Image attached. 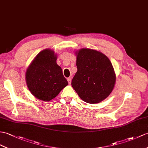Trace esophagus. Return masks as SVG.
Instances as JSON below:
<instances>
[{"instance_id":"obj_1","label":"esophagus","mask_w":148,"mask_h":148,"mask_svg":"<svg viewBox=\"0 0 148 148\" xmlns=\"http://www.w3.org/2000/svg\"><path fill=\"white\" fill-rule=\"evenodd\" d=\"M67 81H68V82H69V84H71V77L67 78Z\"/></svg>"}]
</instances>
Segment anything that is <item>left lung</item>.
Segmentation results:
<instances>
[{
    "label": "left lung",
    "instance_id": "8db88e82",
    "mask_svg": "<svg viewBox=\"0 0 148 148\" xmlns=\"http://www.w3.org/2000/svg\"><path fill=\"white\" fill-rule=\"evenodd\" d=\"M77 73L72 86L84 101L94 104L107 98L115 83L111 62L97 50L82 49L77 53Z\"/></svg>",
    "mask_w": 148,
    "mask_h": 148
}]
</instances>
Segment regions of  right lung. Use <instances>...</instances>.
I'll list each match as a JSON object with an SVG mask.
<instances>
[{"instance_id": "1", "label": "right lung", "mask_w": 148, "mask_h": 148, "mask_svg": "<svg viewBox=\"0 0 148 148\" xmlns=\"http://www.w3.org/2000/svg\"><path fill=\"white\" fill-rule=\"evenodd\" d=\"M56 60L53 51L44 50L37 55L26 71V80L29 90L41 100L50 101L68 84Z\"/></svg>"}]
</instances>
